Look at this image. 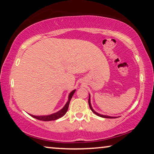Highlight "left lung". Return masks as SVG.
Segmentation results:
<instances>
[{
    "label": "left lung",
    "instance_id": "left-lung-1",
    "mask_svg": "<svg viewBox=\"0 0 154 154\" xmlns=\"http://www.w3.org/2000/svg\"><path fill=\"white\" fill-rule=\"evenodd\" d=\"M88 104H89V106H90V108L91 109L92 112L94 113H95L97 116H100V117H102V118H105V119H115V116H106V115H102V114H100V113H99L97 112H96L93 109H92V105H91V102H90V95L89 94V100H88Z\"/></svg>",
    "mask_w": 154,
    "mask_h": 154
}]
</instances>
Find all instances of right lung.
I'll use <instances>...</instances> for the list:
<instances>
[{"mask_svg": "<svg viewBox=\"0 0 154 154\" xmlns=\"http://www.w3.org/2000/svg\"><path fill=\"white\" fill-rule=\"evenodd\" d=\"M75 92V90H73L70 92V93H69L68 101H67L66 104L64 105V107H63L62 109H60V110L57 111V112H55L54 113H52V114L46 115V116H33L32 114H29V115H30L31 116H32L33 118H35V119L40 120V121H55V120H57V119H60L61 117H62L63 116H64L65 114H66V111H67V110H68L69 103H70V101L71 100V98H72V97Z\"/></svg>", "mask_w": 154, "mask_h": 154, "instance_id": "1", "label": "right lung"}]
</instances>
